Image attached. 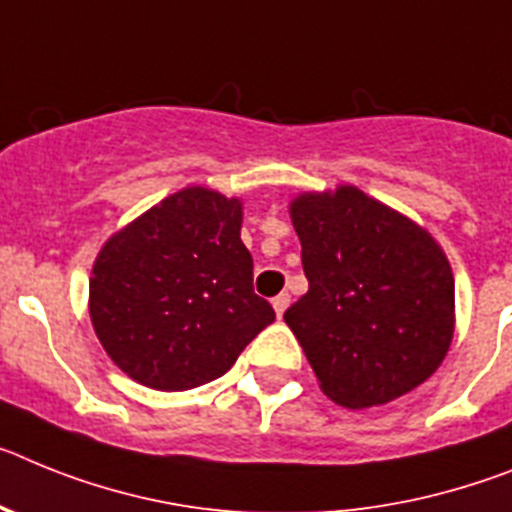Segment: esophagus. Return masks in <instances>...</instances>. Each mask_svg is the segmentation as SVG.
<instances>
[{
	"mask_svg": "<svg viewBox=\"0 0 512 512\" xmlns=\"http://www.w3.org/2000/svg\"><path fill=\"white\" fill-rule=\"evenodd\" d=\"M288 304H291V296H288V293H278V296L273 299L275 314H278V317H283V311L288 309Z\"/></svg>",
	"mask_w": 512,
	"mask_h": 512,
	"instance_id": "1",
	"label": "esophagus"
}]
</instances>
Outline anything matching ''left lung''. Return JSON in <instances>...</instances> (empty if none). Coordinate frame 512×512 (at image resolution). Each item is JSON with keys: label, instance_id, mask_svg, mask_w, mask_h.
<instances>
[{"label": "left lung", "instance_id": "obj_1", "mask_svg": "<svg viewBox=\"0 0 512 512\" xmlns=\"http://www.w3.org/2000/svg\"><path fill=\"white\" fill-rule=\"evenodd\" d=\"M309 291L283 314L319 389L350 410L428 381L456 324L453 273L428 229L355 185L288 206Z\"/></svg>", "mask_w": 512, "mask_h": 512}]
</instances>
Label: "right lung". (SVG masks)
Listing matches in <instances>:
<instances>
[{"instance_id":"right-lung-1","label":"right lung","mask_w":512,"mask_h":512,"mask_svg":"<svg viewBox=\"0 0 512 512\" xmlns=\"http://www.w3.org/2000/svg\"><path fill=\"white\" fill-rule=\"evenodd\" d=\"M239 234L242 201L190 185L102 244L90 319L126 376L157 391L195 389L224 376L273 324Z\"/></svg>"}]
</instances>
